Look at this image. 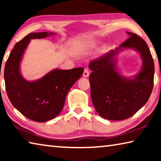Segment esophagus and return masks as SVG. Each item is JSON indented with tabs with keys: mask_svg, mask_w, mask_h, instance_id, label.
<instances>
[{
	"mask_svg": "<svg viewBox=\"0 0 161 161\" xmlns=\"http://www.w3.org/2000/svg\"><path fill=\"white\" fill-rule=\"evenodd\" d=\"M89 75V70L87 68H85L84 70V72H83V76L84 77H88Z\"/></svg>",
	"mask_w": 161,
	"mask_h": 161,
	"instance_id": "obj_1",
	"label": "esophagus"
}]
</instances>
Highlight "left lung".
<instances>
[{
  "label": "left lung",
  "mask_w": 161,
  "mask_h": 161,
  "mask_svg": "<svg viewBox=\"0 0 161 161\" xmlns=\"http://www.w3.org/2000/svg\"><path fill=\"white\" fill-rule=\"evenodd\" d=\"M116 50H111L89 64L91 97L95 109L106 119L121 121L132 116L148 102L153 87L154 62L143 38L135 33ZM121 48H133L141 54L143 67L133 80L121 77L115 71L114 55Z\"/></svg>",
  "instance_id": "8db88e82"
}]
</instances>
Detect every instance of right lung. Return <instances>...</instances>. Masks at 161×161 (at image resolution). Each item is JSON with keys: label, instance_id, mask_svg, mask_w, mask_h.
<instances>
[{"label": "right lung", "instance_id": "1", "mask_svg": "<svg viewBox=\"0 0 161 161\" xmlns=\"http://www.w3.org/2000/svg\"><path fill=\"white\" fill-rule=\"evenodd\" d=\"M53 34L42 32L26 35L15 45L4 69L5 89L10 102L23 115L37 122L47 121L61 112L68 92L84 71L82 67L54 69L35 81L22 77L19 67L30 40Z\"/></svg>", "mask_w": 161, "mask_h": 161}]
</instances>
